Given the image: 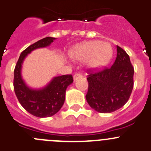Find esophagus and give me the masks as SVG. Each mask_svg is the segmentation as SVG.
I'll use <instances>...</instances> for the list:
<instances>
[{
  "label": "esophagus",
  "mask_w": 151,
  "mask_h": 151,
  "mask_svg": "<svg viewBox=\"0 0 151 151\" xmlns=\"http://www.w3.org/2000/svg\"><path fill=\"white\" fill-rule=\"evenodd\" d=\"M80 77H82V74H80V73H75V74L74 75V80H77L78 78H80Z\"/></svg>",
  "instance_id": "34e87169"
}]
</instances>
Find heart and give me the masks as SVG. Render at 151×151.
Listing matches in <instances>:
<instances>
[{
  "mask_svg": "<svg viewBox=\"0 0 151 151\" xmlns=\"http://www.w3.org/2000/svg\"><path fill=\"white\" fill-rule=\"evenodd\" d=\"M112 47L107 43L99 42H88L74 47L70 55L75 60H86L88 58V65L99 68L107 64L112 56Z\"/></svg>",
  "mask_w": 151,
  "mask_h": 151,
  "instance_id": "heart-1",
  "label": "heart"
}]
</instances>
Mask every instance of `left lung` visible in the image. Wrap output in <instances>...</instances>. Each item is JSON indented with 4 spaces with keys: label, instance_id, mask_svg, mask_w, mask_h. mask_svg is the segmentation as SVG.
I'll list each match as a JSON object with an SVG mask.
<instances>
[{
    "label": "left lung",
    "instance_id": "1",
    "mask_svg": "<svg viewBox=\"0 0 151 151\" xmlns=\"http://www.w3.org/2000/svg\"><path fill=\"white\" fill-rule=\"evenodd\" d=\"M87 71L88 88L86 98L92 109L109 113L127 102L134 84V68L129 55L122 47L117 45L116 58L112 66Z\"/></svg>",
    "mask_w": 151,
    "mask_h": 151
}]
</instances>
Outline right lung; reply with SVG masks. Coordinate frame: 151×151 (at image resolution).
Masks as SVG:
<instances>
[{"label":"right lung","mask_w":151,"mask_h":151,"mask_svg":"<svg viewBox=\"0 0 151 151\" xmlns=\"http://www.w3.org/2000/svg\"><path fill=\"white\" fill-rule=\"evenodd\" d=\"M54 39L44 38L27 47L21 53L14 70V91L18 101L29 113L39 118L50 117L59 112L65 102L66 88L74 81L71 74H65L54 77L42 89L34 90L28 88L22 80V64L27 55L35 49L50 45Z\"/></svg>","instance_id":"add662e5"}]
</instances>
